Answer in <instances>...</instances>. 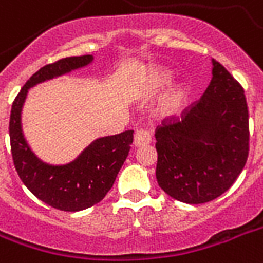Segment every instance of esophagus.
I'll return each mask as SVG.
<instances>
[{
    "instance_id": "obj_1",
    "label": "esophagus",
    "mask_w": 263,
    "mask_h": 263,
    "mask_svg": "<svg viewBox=\"0 0 263 263\" xmlns=\"http://www.w3.org/2000/svg\"><path fill=\"white\" fill-rule=\"evenodd\" d=\"M152 143V136L147 131H143V129H140V131H136L135 138H134V145L135 147H142V146H147Z\"/></svg>"
}]
</instances>
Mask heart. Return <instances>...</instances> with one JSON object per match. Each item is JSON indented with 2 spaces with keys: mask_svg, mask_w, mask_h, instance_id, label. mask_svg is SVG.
<instances>
[{
  "mask_svg": "<svg viewBox=\"0 0 263 263\" xmlns=\"http://www.w3.org/2000/svg\"><path fill=\"white\" fill-rule=\"evenodd\" d=\"M174 76L167 67L152 66L145 71L138 88V96L142 100H149L160 95L171 85ZM192 99V91L186 84H176L168 89L157 105V114L164 120H176L185 114Z\"/></svg>",
  "mask_w": 263,
  "mask_h": 263,
  "instance_id": "obj_1",
  "label": "heart"
}]
</instances>
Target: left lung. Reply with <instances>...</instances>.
<instances>
[{
  "label": "left lung",
  "mask_w": 263,
  "mask_h": 263,
  "mask_svg": "<svg viewBox=\"0 0 263 263\" xmlns=\"http://www.w3.org/2000/svg\"><path fill=\"white\" fill-rule=\"evenodd\" d=\"M212 78L182 121L156 131L158 186L186 204L223 194L248 157V107L241 85L212 59Z\"/></svg>",
  "instance_id": "left-lung-1"
}]
</instances>
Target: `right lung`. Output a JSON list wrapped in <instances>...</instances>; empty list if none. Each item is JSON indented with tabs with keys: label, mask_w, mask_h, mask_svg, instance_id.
<instances>
[{
	"label": "right lung",
	"mask_w": 263,
	"mask_h": 263,
	"mask_svg": "<svg viewBox=\"0 0 263 263\" xmlns=\"http://www.w3.org/2000/svg\"><path fill=\"white\" fill-rule=\"evenodd\" d=\"M92 62V55L71 56L44 66L30 77L12 105L9 138L17 175L35 197L60 211H81L103 200L131 149L134 131L98 138L73 161L49 164L38 157L27 143L22 128V110L30 88L83 69Z\"/></svg>",
	"instance_id": "right-lung-1"
}]
</instances>
